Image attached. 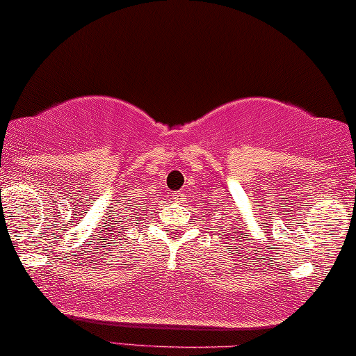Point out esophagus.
Instances as JSON below:
<instances>
[{"label":"esophagus","mask_w":356,"mask_h":356,"mask_svg":"<svg viewBox=\"0 0 356 356\" xmlns=\"http://www.w3.org/2000/svg\"><path fill=\"white\" fill-rule=\"evenodd\" d=\"M183 193L181 191H175V193H172V201L173 202H181L183 201Z\"/></svg>","instance_id":"1"}]
</instances>
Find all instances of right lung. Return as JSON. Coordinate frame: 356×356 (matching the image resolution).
Segmentation results:
<instances>
[{"mask_svg": "<svg viewBox=\"0 0 356 356\" xmlns=\"http://www.w3.org/2000/svg\"><path fill=\"white\" fill-rule=\"evenodd\" d=\"M131 211H133V209L128 207V213H129V216H131V213H133V212H131ZM134 211H136V209H134ZM129 216H126V217H129Z\"/></svg>", "mask_w": 356, "mask_h": 356, "instance_id": "1", "label": "right lung"}]
</instances>
